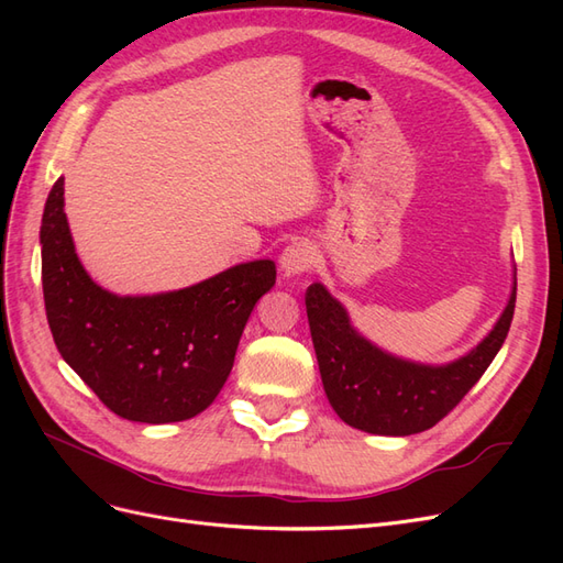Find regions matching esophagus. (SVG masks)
<instances>
[{"label":"esophagus","mask_w":563,"mask_h":563,"mask_svg":"<svg viewBox=\"0 0 563 563\" xmlns=\"http://www.w3.org/2000/svg\"><path fill=\"white\" fill-rule=\"evenodd\" d=\"M317 263V251L310 242H294L279 255V267L284 275H305Z\"/></svg>","instance_id":"esophagus-1"}]
</instances>
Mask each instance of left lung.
<instances>
[{
	"mask_svg": "<svg viewBox=\"0 0 563 563\" xmlns=\"http://www.w3.org/2000/svg\"><path fill=\"white\" fill-rule=\"evenodd\" d=\"M517 300L512 291L493 329L470 352L449 364H420L371 343L323 284L305 294L310 333L323 391L338 418L350 428L383 437H408L434 428L484 376L500 352Z\"/></svg>",
	"mask_w": 563,
	"mask_h": 563,
	"instance_id": "left-lung-1",
	"label": "left lung"
}]
</instances>
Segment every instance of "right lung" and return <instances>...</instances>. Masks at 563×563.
Here are the masks:
<instances>
[{"label":"right lung","mask_w":563,"mask_h":563,"mask_svg":"<svg viewBox=\"0 0 563 563\" xmlns=\"http://www.w3.org/2000/svg\"><path fill=\"white\" fill-rule=\"evenodd\" d=\"M63 185L51 187L40 232L46 319L60 356L119 418H195L223 389L255 302L275 286V263L232 265L178 291L112 294L79 261Z\"/></svg>","instance_id":"add662e5"}]
</instances>
